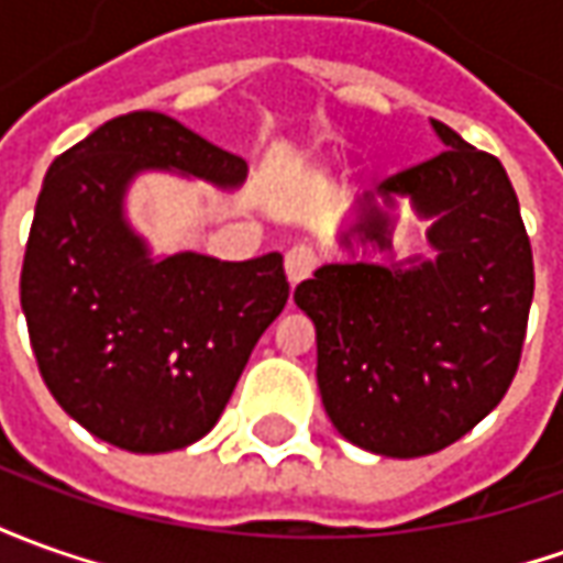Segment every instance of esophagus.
<instances>
[{
	"label": "esophagus",
	"mask_w": 563,
	"mask_h": 563,
	"mask_svg": "<svg viewBox=\"0 0 563 563\" xmlns=\"http://www.w3.org/2000/svg\"><path fill=\"white\" fill-rule=\"evenodd\" d=\"M316 266H319V254L309 244H294L288 254H285V273H288L290 285L309 278Z\"/></svg>",
	"instance_id": "esophagus-1"
}]
</instances>
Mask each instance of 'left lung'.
Here are the masks:
<instances>
[{"mask_svg": "<svg viewBox=\"0 0 563 563\" xmlns=\"http://www.w3.org/2000/svg\"><path fill=\"white\" fill-rule=\"evenodd\" d=\"M429 122L444 150L364 192L336 235L346 263H324L294 290L316 324V377L333 429L395 460L448 448L503 401L533 300V254L509 174ZM401 200L427 220L429 255L394 260Z\"/></svg>", "mask_w": 563, "mask_h": 563, "instance_id": "8db88e82", "label": "left lung"}]
</instances>
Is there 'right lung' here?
<instances>
[{"instance_id":"obj_1","label":"right lung","mask_w":563,"mask_h":563,"mask_svg":"<svg viewBox=\"0 0 563 563\" xmlns=\"http://www.w3.org/2000/svg\"><path fill=\"white\" fill-rule=\"evenodd\" d=\"M146 170L239 189L242 158L165 112L115 115L52 162L23 254L21 306L57 405L107 444L180 451L220 420L288 303L282 254L156 257L125 199Z\"/></svg>"}]
</instances>
